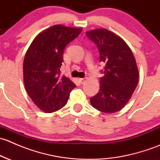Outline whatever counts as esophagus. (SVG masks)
Wrapping results in <instances>:
<instances>
[{
    "instance_id": "obj_1",
    "label": "esophagus",
    "mask_w": 160,
    "mask_h": 160,
    "mask_svg": "<svg viewBox=\"0 0 160 160\" xmlns=\"http://www.w3.org/2000/svg\"><path fill=\"white\" fill-rule=\"evenodd\" d=\"M87 80H88V78H87V77H85V78L79 79V81H80V83H82V84H83V83H84Z\"/></svg>"
}]
</instances>
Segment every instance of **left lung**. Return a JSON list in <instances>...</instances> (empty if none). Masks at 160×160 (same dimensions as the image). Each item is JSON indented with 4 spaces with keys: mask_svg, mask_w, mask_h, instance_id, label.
<instances>
[{
    "mask_svg": "<svg viewBox=\"0 0 160 160\" xmlns=\"http://www.w3.org/2000/svg\"><path fill=\"white\" fill-rule=\"evenodd\" d=\"M86 35L98 46L100 61L105 63L99 92L90 98L91 105L101 112H117L126 105L138 84L135 56L127 43L111 31L98 28Z\"/></svg>",
    "mask_w": 160,
    "mask_h": 160,
    "instance_id": "left-lung-1",
    "label": "left lung"
}]
</instances>
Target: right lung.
I'll return each mask as SVG.
<instances>
[{"label":"right lung","mask_w":160,"mask_h":160,"mask_svg":"<svg viewBox=\"0 0 160 160\" xmlns=\"http://www.w3.org/2000/svg\"><path fill=\"white\" fill-rule=\"evenodd\" d=\"M82 28L56 25L40 32L31 43L23 62L25 90L34 104L52 113L67 104L75 83L60 76L66 46L77 38Z\"/></svg>","instance_id":"add662e5"}]
</instances>
